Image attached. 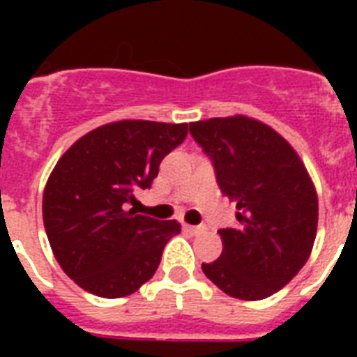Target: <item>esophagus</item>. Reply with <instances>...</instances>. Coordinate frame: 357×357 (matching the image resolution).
Wrapping results in <instances>:
<instances>
[{"label":"esophagus","instance_id":"1","mask_svg":"<svg viewBox=\"0 0 357 357\" xmlns=\"http://www.w3.org/2000/svg\"><path fill=\"white\" fill-rule=\"evenodd\" d=\"M183 229L192 235H200L206 231V228H204V226H190V224H183Z\"/></svg>","mask_w":357,"mask_h":357}]
</instances>
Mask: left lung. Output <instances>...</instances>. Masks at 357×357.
<instances>
[{
	"label": "left lung",
	"mask_w": 357,
	"mask_h": 357,
	"mask_svg": "<svg viewBox=\"0 0 357 357\" xmlns=\"http://www.w3.org/2000/svg\"><path fill=\"white\" fill-rule=\"evenodd\" d=\"M189 128L211 157L218 187L235 202L238 220L218 231L222 254L202 263V271L234 298H266L310 259L319 222L313 179L293 146L261 120L234 114Z\"/></svg>",
	"instance_id": "obj_1"
}]
</instances>
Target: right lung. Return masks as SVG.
<instances>
[{
	"label": "right lung",
	"mask_w": 357,
	"mask_h": 357,
	"mask_svg": "<svg viewBox=\"0 0 357 357\" xmlns=\"http://www.w3.org/2000/svg\"><path fill=\"white\" fill-rule=\"evenodd\" d=\"M187 123H103L64 151L44 187L42 218L55 259L81 289L122 298L144 285L181 226L128 209L187 137Z\"/></svg>",
	"instance_id": "add662e5"
}]
</instances>
